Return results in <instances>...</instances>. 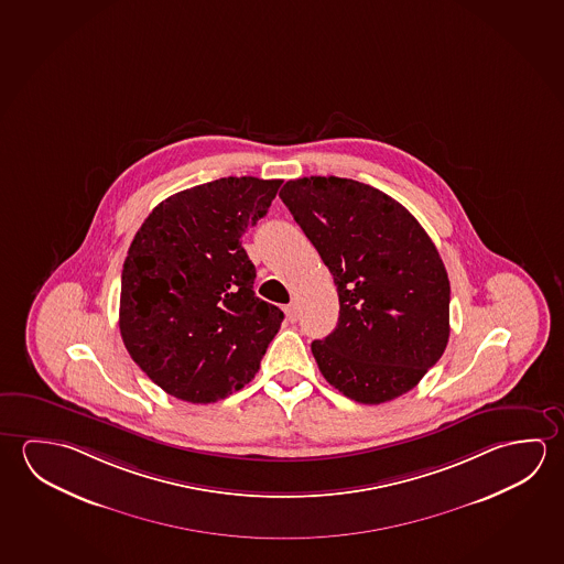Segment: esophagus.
<instances>
[{
	"instance_id": "1",
	"label": "esophagus",
	"mask_w": 564,
	"mask_h": 564,
	"mask_svg": "<svg viewBox=\"0 0 564 564\" xmlns=\"http://www.w3.org/2000/svg\"><path fill=\"white\" fill-rule=\"evenodd\" d=\"M283 311H285L289 323H295L296 318H299V306L295 303H289Z\"/></svg>"
}]
</instances>
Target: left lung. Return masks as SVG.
I'll return each instance as SVG.
<instances>
[{
    "instance_id": "8db88e82",
    "label": "left lung",
    "mask_w": 564,
    "mask_h": 564,
    "mask_svg": "<svg viewBox=\"0 0 564 564\" xmlns=\"http://www.w3.org/2000/svg\"><path fill=\"white\" fill-rule=\"evenodd\" d=\"M279 196L338 289V324L311 344L324 379L364 405L411 391L451 336V283L429 234L405 206L351 178L303 176Z\"/></svg>"
}]
</instances>
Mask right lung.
Masks as SVG:
<instances>
[{
  "mask_svg": "<svg viewBox=\"0 0 564 564\" xmlns=\"http://www.w3.org/2000/svg\"><path fill=\"white\" fill-rule=\"evenodd\" d=\"M281 181L226 176L169 196L131 241L120 333L131 360L169 395L214 403L250 383L283 323L253 293L241 238Z\"/></svg>",
  "mask_w": 564,
  "mask_h": 564,
  "instance_id": "right-lung-1",
  "label": "right lung"
}]
</instances>
